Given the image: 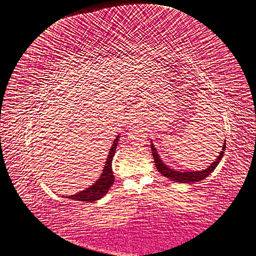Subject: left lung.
<instances>
[{"mask_svg": "<svg viewBox=\"0 0 256 256\" xmlns=\"http://www.w3.org/2000/svg\"><path fill=\"white\" fill-rule=\"evenodd\" d=\"M226 140H224V144L222 146V151L219 153L218 158H216V160L212 162L210 166L208 168H206L202 171H194V172H180V171H176L173 169H170L167 164H164L162 162V160L160 158V155L156 152V149L154 148L153 144H151V149H152V155L154 158V162H155V166L156 169L158 170V172L160 174H162L164 176L168 178L169 180H172L173 182H180V183H194V182H199V180H204L205 178H208L210 173L216 169V167L218 166L219 162L221 160V158H224V154L226 151Z\"/></svg>", "mask_w": 256, "mask_h": 256, "instance_id": "8db88e82", "label": "left lung"}]
</instances>
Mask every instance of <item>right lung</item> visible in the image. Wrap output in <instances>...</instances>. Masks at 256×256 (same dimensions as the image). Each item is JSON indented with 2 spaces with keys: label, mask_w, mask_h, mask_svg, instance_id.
Returning <instances> with one entry per match:
<instances>
[{
  "label": "right lung",
  "mask_w": 256,
  "mask_h": 256,
  "mask_svg": "<svg viewBox=\"0 0 256 256\" xmlns=\"http://www.w3.org/2000/svg\"><path fill=\"white\" fill-rule=\"evenodd\" d=\"M119 137L120 136L118 135L116 137V139L114 140V144L110 148L108 156H107L105 167L103 169V173L101 174L100 178H98L94 185L87 188L86 190H83V192H80L76 194H72L68 198L76 200V201H82V202H94V201L101 199L102 196H104L107 192H108V189L114 182V176L112 169V162L114 152H116V148L118 144Z\"/></svg>",
  "instance_id": "add662e5"
}]
</instances>
